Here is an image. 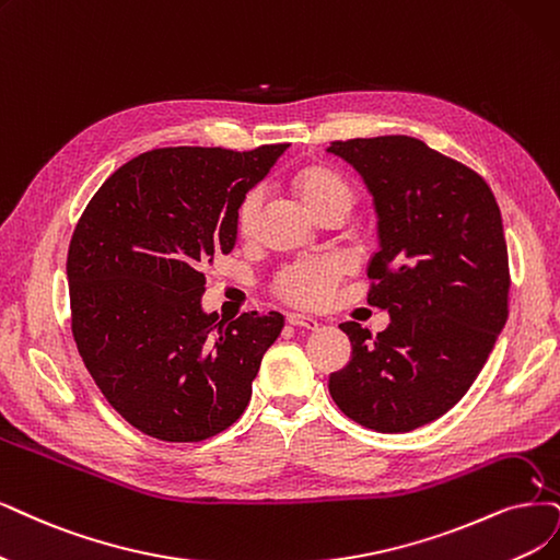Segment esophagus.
I'll list each match as a JSON object with an SVG mask.
<instances>
[{
	"mask_svg": "<svg viewBox=\"0 0 560 560\" xmlns=\"http://www.w3.org/2000/svg\"><path fill=\"white\" fill-rule=\"evenodd\" d=\"M288 323L295 325V327H302V329H312V332L320 327V323L316 318L304 316V314H288Z\"/></svg>",
	"mask_w": 560,
	"mask_h": 560,
	"instance_id": "obj_1",
	"label": "esophagus"
}]
</instances>
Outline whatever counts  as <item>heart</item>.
<instances>
[{"mask_svg": "<svg viewBox=\"0 0 560 560\" xmlns=\"http://www.w3.org/2000/svg\"><path fill=\"white\" fill-rule=\"evenodd\" d=\"M298 189L306 205L318 212L320 207L332 205V202H353V191L350 186L332 171L327 168H306L295 177ZM262 205V189L254 186L244 194L237 207V231L242 235H248L254 231L258 221V212ZM341 279V265L339 260L329 256L318 258H306L285 265L275 279V291L285 302L316 308L323 306L329 298H332L335 288Z\"/></svg>", "mask_w": 560, "mask_h": 560, "instance_id": "obj_1", "label": "heart"}]
</instances>
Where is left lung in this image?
I'll use <instances>...</instances> for the list:
<instances>
[{"mask_svg":"<svg viewBox=\"0 0 560 560\" xmlns=\"http://www.w3.org/2000/svg\"><path fill=\"white\" fill-rule=\"evenodd\" d=\"M374 196L378 252L366 302L389 325L371 337L341 323L353 355L329 376V395L362 427L401 433L457 404L508 320L510 267L489 184L410 136L335 140Z\"/></svg>","mask_w":560,"mask_h":560,"instance_id":"8db88e82","label":"left lung"}]
</instances>
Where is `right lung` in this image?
<instances>
[{
	"instance_id": "1",
	"label": "right lung",
	"mask_w": 560,
	"mask_h": 560,
	"mask_svg": "<svg viewBox=\"0 0 560 560\" xmlns=\"http://www.w3.org/2000/svg\"><path fill=\"white\" fill-rule=\"evenodd\" d=\"M288 144L163 148L117 168L82 212L67 258L71 329L103 397L168 443L237 422L283 316L205 314L202 269L231 254L237 207Z\"/></svg>"
}]
</instances>
